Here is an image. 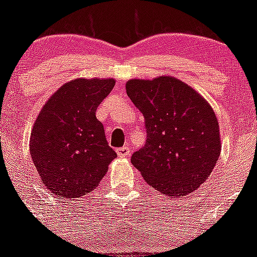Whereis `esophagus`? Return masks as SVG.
I'll return each instance as SVG.
<instances>
[{
	"instance_id": "obj_1",
	"label": "esophagus",
	"mask_w": 257,
	"mask_h": 257,
	"mask_svg": "<svg viewBox=\"0 0 257 257\" xmlns=\"http://www.w3.org/2000/svg\"><path fill=\"white\" fill-rule=\"evenodd\" d=\"M117 154L121 157V158H127V157L130 156V148H128V147H122V148H118Z\"/></svg>"
}]
</instances>
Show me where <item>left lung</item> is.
<instances>
[{"mask_svg":"<svg viewBox=\"0 0 257 257\" xmlns=\"http://www.w3.org/2000/svg\"><path fill=\"white\" fill-rule=\"evenodd\" d=\"M126 92L144 115L147 142L131 157L152 188L185 196L205 183L219 160V123L207 101L174 77L130 79Z\"/></svg>","mask_w":257,"mask_h":257,"instance_id":"8db88e82","label":"left lung"}]
</instances>
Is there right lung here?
Instances as JSON below:
<instances>
[{"label":"right lung","instance_id":"obj_1","mask_svg":"<svg viewBox=\"0 0 257 257\" xmlns=\"http://www.w3.org/2000/svg\"><path fill=\"white\" fill-rule=\"evenodd\" d=\"M114 79H74L61 86L38 114L31 156L41 180L59 199L92 192L117 154L108 145L96 109Z\"/></svg>","mask_w":257,"mask_h":257}]
</instances>
